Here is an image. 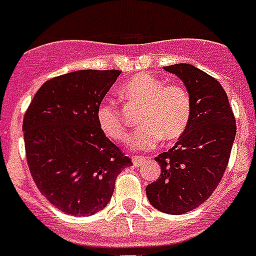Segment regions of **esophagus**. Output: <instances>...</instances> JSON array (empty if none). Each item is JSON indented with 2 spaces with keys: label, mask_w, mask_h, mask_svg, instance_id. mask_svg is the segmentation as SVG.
Returning a JSON list of instances; mask_svg holds the SVG:
<instances>
[{
  "label": "esophagus",
  "mask_w": 256,
  "mask_h": 256,
  "mask_svg": "<svg viewBox=\"0 0 256 256\" xmlns=\"http://www.w3.org/2000/svg\"><path fill=\"white\" fill-rule=\"evenodd\" d=\"M132 161H134V166H140L141 164H142L145 161V157H142V156H134V157H132Z\"/></svg>",
  "instance_id": "esophagus-1"
}]
</instances>
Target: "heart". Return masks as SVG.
Instances as JSON below:
<instances>
[{"label":"heart","instance_id":"b5f03b06","mask_svg":"<svg viewBox=\"0 0 256 256\" xmlns=\"http://www.w3.org/2000/svg\"><path fill=\"white\" fill-rule=\"evenodd\" d=\"M118 96L130 107H140V128L130 138L136 149H150L164 138L178 140L186 132L193 115L189 91L181 84H165L152 74H138L120 87ZM96 120L106 138L118 142L128 141V128L122 112L112 102L102 103L96 110Z\"/></svg>","mask_w":256,"mask_h":256}]
</instances>
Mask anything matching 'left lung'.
<instances>
[{
  "mask_svg": "<svg viewBox=\"0 0 256 256\" xmlns=\"http://www.w3.org/2000/svg\"><path fill=\"white\" fill-rule=\"evenodd\" d=\"M189 91L193 115L173 148L154 158L160 177L145 188L150 205L166 214L192 212L220 185L228 168L236 124L220 83L197 67L178 63L164 67Z\"/></svg>",
  "mask_w": 256,
  "mask_h": 256,
  "instance_id": "obj_1",
  "label": "left lung"
}]
</instances>
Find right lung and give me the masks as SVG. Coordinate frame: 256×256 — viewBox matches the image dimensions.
<instances>
[{
	"label": "right lung",
	"instance_id": "1",
	"mask_svg": "<svg viewBox=\"0 0 256 256\" xmlns=\"http://www.w3.org/2000/svg\"><path fill=\"white\" fill-rule=\"evenodd\" d=\"M122 71L80 70L42 84L24 118L26 160L51 205L92 216L111 201L118 176L132 165L100 130L96 110Z\"/></svg>",
	"mask_w": 256,
	"mask_h": 256
}]
</instances>
